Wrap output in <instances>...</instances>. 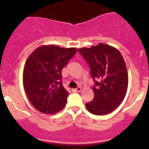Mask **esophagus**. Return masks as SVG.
I'll list each match as a JSON object with an SVG mask.
<instances>
[{
    "label": "esophagus",
    "instance_id": "1",
    "mask_svg": "<svg viewBox=\"0 0 149 149\" xmlns=\"http://www.w3.org/2000/svg\"><path fill=\"white\" fill-rule=\"evenodd\" d=\"M72 91L73 92H80V91H81V88L78 87V88H77L76 89H73Z\"/></svg>",
    "mask_w": 149,
    "mask_h": 149
}]
</instances>
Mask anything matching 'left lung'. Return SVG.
<instances>
[{"mask_svg":"<svg viewBox=\"0 0 149 149\" xmlns=\"http://www.w3.org/2000/svg\"><path fill=\"white\" fill-rule=\"evenodd\" d=\"M78 50L90 66L95 82V97L86 104L87 109L97 116L112 112L122 103L127 90V67L122 54L118 49L104 43Z\"/></svg>","mask_w":149,"mask_h":149,"instance_id":"1","label":"left lung"}]
</instances>
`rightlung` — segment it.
Instances as JSON below:
<instances>
[{
    "label": "right lung",
    "mask_w": 149,
    "mask_h": 149,
    "mask_svg": "<svg viewBox=\"0 0 149 149\" xmlns=\"http://www.w3.org/2000/svg\"><path fill=\"white\" fill-rule=\"evenodd\" d=\"M76 52L75 47L42 45L27 59L23 71L24 88L38 111L52 114L65 107L69 92L62 85L61 70Z\"/></svg>",
    "instance_id": "obj_1"
}]
</instances>
